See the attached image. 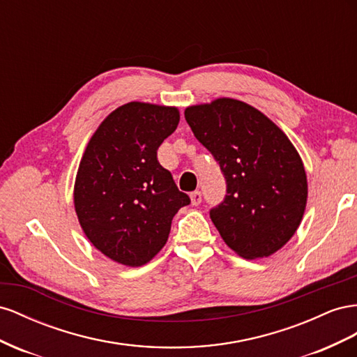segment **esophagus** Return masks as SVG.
<instances>
[{"label":"esophagus","instance_id":"34e87169","mask_svg":"<svg viewBox=\"0 0 357 357\" xmlns=\"http://www.w3.org/2000/svg\"><path fill=\"white\" fill-rule=\"evenodd\" d=\"M190 199H191L192 206H199L202 203V192L200 191H192L190 195Z\"/></svg>","mask_w":357,"mask_h":357}]
</instances>
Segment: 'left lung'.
Wrapping results in <instances>:
<instances>
[{
  "instance_id": "1",
  "label": "left lung",
  "mask_w": 357,
  "mask_h": 357,
  "mask_svg": "<svg viewBox=\"0 0 357 357\" xmlns=\"http://www.w3.org/2000/svg\"><path fill=\"white\" fill-rule=\"evenodd\" d=\"M192 133L218 161L227 195L211 220L243 259L269 257L296 233L308 199L302 158L286 133L241 100L185 109Z\"/></svg>"
}]
</instances>
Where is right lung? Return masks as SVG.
I'll use <instances>...</instances> for the list:
<instances>
[{"mask_svg":"<svg viewBox=\"0 0 357 357\" xmlns=\"http://www.w3.org/2000/svg\"><path fill=\"white\" fill-rule=\"evenodd\" d=\"M179 124V110L130 101L91 136L75 181V209L89 242L126 266H144L166 245L175 213L190 203L157 149Z\"/></svg>","mask_w":357,"mask_h":357,"instance_id":"right-lung-1","label":"right lung"}]
</instances>
